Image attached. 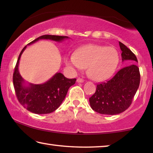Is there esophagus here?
Returning a JSON list of instances; mask_svg holds the SVG:
<instances>
[{"mask_svg":"<svg viewBox=\"0 0 153 153\" xmlns=\"http://www.w3.org/2000/svg\"><path fill=\"white\" fill-rule=\"evenodd\" d=\"M77 82L82 83V82H84V79H83L82 78H80V77H79V78L77 79Z\"/></svg>","mask_w":153,"mask_h":153,"instance_id":"esophagus-1","label":"esophagus"}]
</instances>
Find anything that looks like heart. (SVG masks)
<instances>
[{
  "label": "heart",
  "instance_id": "1",
  "mask_svg": "<svg viewBox=\"0 0 153 153\" xmlns=\"http://www.w3.org/2000/svg\"><path fill=\"white\" fill-rule=\"evenodd\" d=\"M119 62L117 51L113 47L97 45L83 46L76 55L67 56L66 63L76 70L88 67L89 77L96 81L109 77L115 71Z\"/></svg>",
  "mask_w": 153,
  "mask_h": 153
}]
</instances>
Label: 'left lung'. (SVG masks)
Wrapping results in <instances>:
<instances>
[{
    "mask_svg": "<svg viewBox=\"0 0 153 153\" xmlns=\"http://www.w3.org/2000/svg\"><path fill=\"white\" fill-rule=\"evenodd\" d=\"M122 62L128 65L121 69L113 78L97 86L89 98L90 107L96 112L105 115H117L125 111L131 104L140 81L136 55L123 43L119 42Z\"/></svg>",
    "mask_w": 153,
    "mask_h": 153,
    "instance_id": "8db88e82",
    "label": "left lung"
}]
</instances>
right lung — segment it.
<instances>
[{
	"mask_svg": "<svg viewBox=\"0 0 153 153\" xmlns=\"http://www.w3.org/2000/svg\"><path fill=\"white\" fill-rule=\"evenodd\" d=\"M69 38L68 36L43 35L36 38L27 45L41 39L61 42ZM27 46L22 49L18 57L13 73V86L15 94L21 105L30 112L36 114H48L55 111L61 105L69 88L76 83V79H68L61 73L56 74L42 84H28L19 71V63L22 53Z\"/></svg>",
	"mask_w": 153,
	"mask_h": 153,
	"instance_id": "obj_1",
	"label": "right lung"
}]
</instances>
